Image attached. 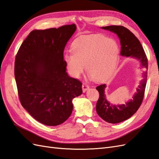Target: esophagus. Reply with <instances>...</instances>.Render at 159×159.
Here are the masks:
<instances>
[{"mask_svg":"<svg viewBox=\"0 0 159 159\" xmlns=\"http://www.w3.org/2000/svg\"><path fill=\"white\" fill-rule=\"evenodd\" d=\"M90 88V86H89V85L87 84L86 83H84L82 85V90L84 92H86L88 89Z\"/></svg>","mask_w":159,"mask_h":159,"instance_id":"1","label":"esophagus"}]
</instances>
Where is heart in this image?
<instances>
[{"mask_svg":"<svg viewBox=\"0 0 159 159\" xmlns=\"http://www.w3.org/2000/svg\"><path fill=\"white\" fill-rule=\"evenodd\" d=\"M72 52L64 55L69 73L79 77L85 70L91 78L102 80L110 75L117 66L119 46L115 40L102 34L82 36L74 40Z\"/></svg>","mask_w":159,"mask_h":159,"instance_id":"1","label":"heart"}]
</instances>
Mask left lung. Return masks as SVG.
I'll use <instances>...</instances> for the list:
<instances>
[{"mask_svg":"<svg viewBox=\"0 0 159 159\" xmlns=\"http://www.w3.org/2000/svg\"><path fill=\"white\" fill-rule=\"evenodd\" d=\"M101 29L110 31L117 35L121 44V55L136 59L140 66L145 69L142 71V80L136 89V92L134 93L132 98L125 104H112L108 101L105 94V84L96 87L100 94L96 107L98 115L108 123H118L130 118L141 105L147 81L148 59L140 41L128 29L121 25L105 26L102 27Z\"/></svg>","mask_w":159,"mask_h":159,"instance_id":"8db88e82","label":"left lung"}]
</instances>
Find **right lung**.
<instances>
[{
    "instance_id": "add662e5",
    "label": "right lung",
    "mask_w": 159,
    "mask_h": 159,
    "mask_svg": "<svg viewBox=\"0 0 159 159\" xmlns=\"http://www.w3.org/2000/svg\"><path fill=\"white\" fill-rule=\"evenodd\" d=\"M75 24L35 30L23 42L15 61V77L23 107L48 126L65 122L72 100L82 94V84L69 76L63 52L76 30Z\"/></svg>"
}]
</instances>
